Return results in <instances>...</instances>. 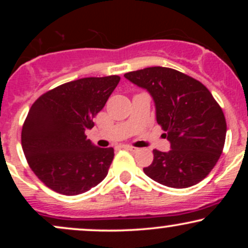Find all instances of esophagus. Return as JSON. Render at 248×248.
Returning a JSON list of instances; mask_svg holds the SVG:
<instances>
[{
  "label": "esophagus",
  "instance_id": "esophagus-1",
  "mask_svg": "<svg viewBox=\"0 0 248 248\" xmlns=\"http://www.w3.org/2000/svg\"><path fill=\"white\" fill-rule=\"evenodd\" d=\"M126 148L127 150H129V152H133V153H136V152H139V148H136V147H132V146H126L124 147Z\"/></svg>",
  "mask_w": 248,
  "mask_h": 248
}]
</instances>
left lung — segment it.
<instances>
[{
  "label": "left lung",
  "mask_w": 248,
  "mask_h": 248,
  "mask_svg": "<svg viewBox=\"0 0 248 248\" xmlns=\"http://www.w3.org/2000/svg\"><path fill=\"white\" fill-rule=\"evenodd\" d=\"M124 78L152 95L156 121L170 142L169 152L154 150L153 163L143 168L144 173L175 189L199 183L218 162L226 136L224 113L210 91L169 67H147Z\"/></svg>",
  "instance_id": "1"
}]
</instances>
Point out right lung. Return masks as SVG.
<instances>
[{
  "mask_svg": "<svg viewBox=\"0 0 248 248\" xmlns=\"http://www.w3.org/2000/svg\"><path fill=\"white\" fill-rule=\"evenodd\" d=\"M120 81L119 76L82 78L39 96L23 128L22 148L35 175L53 191L80 195L107 176L113 148H99L85 132Z\"/></svg>",
  "mask_w": 248,
  "mask_h": 248,
  "instance_id": "right-lung-1",
  "label": "right lung"
}]
</instances>
